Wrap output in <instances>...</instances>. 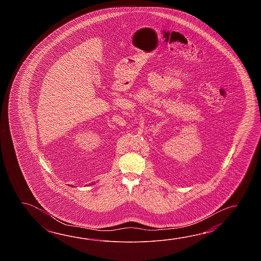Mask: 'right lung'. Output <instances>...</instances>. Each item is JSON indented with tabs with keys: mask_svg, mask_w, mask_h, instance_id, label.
<instances>
[{
	"mask_svg": "<svg viewBox=\"0 0 261 261\" xmlns=\"http://www.w3.org/2000/svg\"><path fill=\"white\" fill-rule=\"evenodd\" d=\"M92 185H94V183L92 184Z\"/></svg>",
	"mask_w": 261,
	"mask_h": 261,
	"instance_id": "add662e5",
	"label": "right lung"
}]
</instances>
